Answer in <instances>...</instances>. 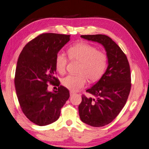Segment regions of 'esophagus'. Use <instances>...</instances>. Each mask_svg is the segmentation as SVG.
Segmentation results:
<instances>
[{
    "label": "esophagus",
    "mask_w": 149,
    "mask_h": 149,
    "mask_svg": "<svg viewBox=\"0 0 149 149\" xmlns=\"http://www.w3.org/2000/svg\"><path fill=\"white\" fill-rule=\"evenodd\" d=\"M74 94V92H72V91H70V95H72Z\"/></svg>",
    "instance_id": "obj_1"
}]
</instances>
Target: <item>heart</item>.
I'll return each instance as SVG.
<instances>
[{
    "mask_svg": "<svg viewBox=\"0 0 149 149\" xmlns=\"http://www.w3.org/2000/svg\"><path fill=\"white\" fill-rule=\"evenodd\" d=\"M67 54L70 60H76L80 64L77 75H69L62 80V84L72 92H77L86 84L87 79L95 82L102 76L107 64V56L95 47L88 44L79 43L68 49ZM68 63L67 56L58 53L55 59L57 71L63 74L66 71Z\"/></svg>",
    "mask_w": 149,
    "mask_h": 149,
    "instance_id": "b5f03b06",
    "label": "heart"
}]
</instances>
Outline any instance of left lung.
<instances>
[{
	"label": "left lung",
	"mask_w": 149,
	"mask_h": 149,
	"mask_svg": "<svg viewBox=\"0 0 149 149\" xmlns=\"http://www.w3.org/2000/svg\"><path fill=\"white\" fill-rule=\"evenodd\" d=\"M88 40L97 42L105 48L108 67L100 80L83 95L79 106L80 120L93 127L107 125L118 115L126 104L131 90L128 60L121 48L105 35H81Z\"/></svg>",
	"instance_id": "left-lung-1"
}]
</instances>
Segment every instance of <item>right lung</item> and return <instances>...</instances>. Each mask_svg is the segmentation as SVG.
Masks as SVG:
<instances>
[{"label":"right lung","mask_w":149,"mask_h":149,"mask_svg":"<svg viewBox=\"0 0 149 149\" xmlns=\"http://www.w3.org/2000/svg\"><path fill=\"white\" fill-rule=\"evenodd\" d=\"M69 40L70 35L43 33L29 42L19 54L14 79L18 101L26 117L38 126L56 121L69 98V91L54 77L56 55ZM48 84L59 87L49 92Z\"/></svg>","instance_id":"add662e5"}]
</instances>
